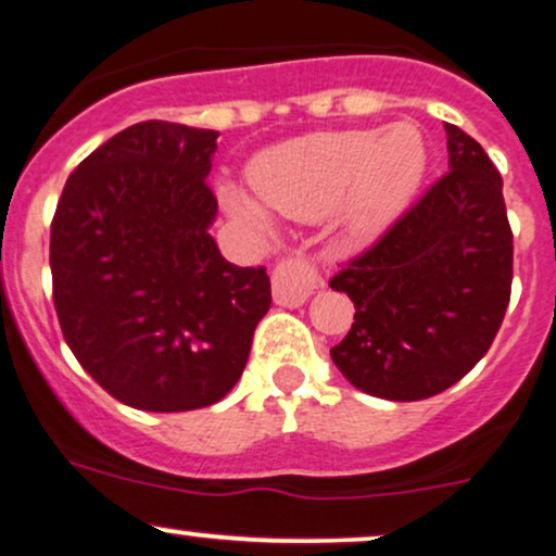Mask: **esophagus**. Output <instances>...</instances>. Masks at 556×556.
<instances>
[{
  "label": "esophagus",
  "mask_w": 556,
  "mask_h": 556,
  "mask_svg": "<svg viewBox=\"0 0 556 556\" xmlns=\"http://www.w3.org/2000/svg\"><path fill=\"white\" fill-rule=\"evenodd\" d=\"M317 289V270L304 257L280 260L273 270V299L278 306H301Z\"/></svg>",
  "instance_id": "obj_1"
}]
</instances>
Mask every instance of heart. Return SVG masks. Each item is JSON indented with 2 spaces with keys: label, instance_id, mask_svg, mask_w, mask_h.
<instances>
[{
  "label": "heart",
  "instance_id": "heart-1",
  "mask_svg": "<svg viewBox=\"0 0 556 556\" xmlns=\"http://www.w3.org/2000/svg\"><path fill=\"white\" fill-rule=\"evenodd\" d=\"M428 147L413 123L306 134L257 154L250 188L273 214L319 222L334 214L351 242H371L400 218L420 190ZM224 205L247 222L265 211L237 188L222 190Z\"/></svg>",
  "mask_w": 556,
  "mask_h": 556
}]
</instances>
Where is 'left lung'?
Segmentation results:
<instances>
[{
	"label": "left lung",
	"mask_w": 556,
	"mask_h": 556,
	"mask_svg": "<svg viewBox=\"0 0 556 556\" xmlns=\"http://www.w3.org/2000/svg\"><path fill=\"white\" fill-rule=\"evenodd\" d=\"M448 173L330 280L355 306L330 355L361 392L415 402L454 387L490 351L513 283L503 177L445 123Z\"/></svg>",
	"instance_id": "obj_1"
}]
</instances>
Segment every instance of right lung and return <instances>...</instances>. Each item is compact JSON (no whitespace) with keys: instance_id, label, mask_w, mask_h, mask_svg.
Returning a JSON list of instances; mask_svg holds the SVG:
<instances>
[{"instance_id":"obj_1","label":"right lung","mask_w":556,"mask_h":556,"mask_svg":"<svg viewBox=\"0 0 556 556\" xmlns=\"http://www.w3.org/2000/svg\"><path fill=\"white\" fill-rule=\"evenodd\" d=\"M216 131L147 121L68 175L51 224L53 304L66 345L115 400L185 413L222 400L270 309L265 267L208 235Z\"/></svg>"}]
</instances>
